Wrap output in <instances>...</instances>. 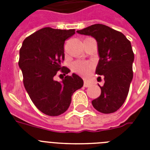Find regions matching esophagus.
<instances>
[{
	"instance_id": "esophagus-1",
	"label": "esophagus",
	"mask_w": 150,
	"mask_h": 150,
	"mask_svg": "<svg viewBox=\"0 0 150 150\" xmlns=\"http://www.w3.org/2000/svg\"><path fill=\"white\" fill-rule=\"evenodd\" d=\"M83 86H84V87H89V86H90V83H89L88 81H86V80H85L84 85H83Z\"/></svg>"
}]
</instances>
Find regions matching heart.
Segmentation results:
<instances>
[{"mask_svg":"<svg viewBox=\"0 0 150 150\" xmlns=\"http://www.w3.org/2000/svg\"><path fill=\"white\" fill-rule=\"evenodd\" d=\"M93 64L81 61H75L71 64V69L73 71L81 75H87L93 69Z\"/></svg>","mask_w":150,"mask_h":150,"instance_id":"obj_1","label":"heart"}]
</instances>
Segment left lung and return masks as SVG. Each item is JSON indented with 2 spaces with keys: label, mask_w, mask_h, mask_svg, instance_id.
I'll return each mask as SVG.
<instances>
[{
  "label": "left lung",
  "mask_w": 150,
  "mask_h": 150,
  "mask_svg": "<svg viewBox=\"0 0 150 150\" xmlns=\"http://www.w3.org/2000/svg\"><path fill=\"white\" fill-rule=\"evenodd\" d=\"M77 33L91 36L97 42L100 60L96 73L103 75L104 84L100 86L101 94L92 104L103 114L114 113L125 101L133 78L134 54L130 41L121 32L102 24L92 25Z\"/></svg>",
  "instance_id": "1"
}]
</instances>
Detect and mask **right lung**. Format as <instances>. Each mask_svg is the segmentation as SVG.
<instances>
[{"label": "right lung", "mask_w": 150, "mask_h": 150, "mask_svg": "<svg viewBox=\"0 0 150 150\" xmlns=\"http://www.w3.org/2000/svg\"><path fill=\"white\" fill-rule=\"evenodd\" d=\"M74 34L75 29L46 27L25 39L19 50L18 66L25 90L35 106L49 116L64 113L72 94L83 86L82 78L75 73L61 82L54 79L58 71L64 75L70 72L61 63L64 59V41Z\"/></svg>", "instance_id": "add662e5"}]
</instances>
